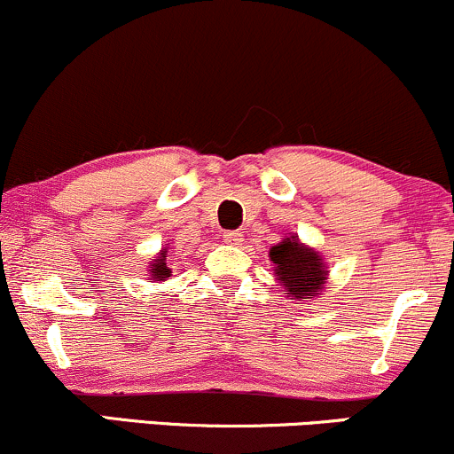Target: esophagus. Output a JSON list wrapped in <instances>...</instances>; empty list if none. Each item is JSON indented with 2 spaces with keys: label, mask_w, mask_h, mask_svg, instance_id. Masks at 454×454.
I'll list each match as a JSON object with an SVG mask.
<instances>
[{
  "label": "esophagus",
  "mask_w": 454,
  "mask_h": 454,
  "mask_svg": "<svg viewBox=\"0 0 454 454\" xmlns=\"http://www.w3.org/2000/svg\"><path fill=\"white\" fill-rule=\"evenodd\" d=\"M244 233L242 231H225L223 233V238H225V242L227 244H233V247H236V244H240L242 240H244Z\"/></svg>",
  "instance_id": "1"
}]
</instances>
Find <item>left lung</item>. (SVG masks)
Segmentation results:
<instances>
[{
	"label": "left lung",
	"instance_id": "1",
	"mask_svg": "<svg viewBox=\"0 0 454 454\" xmlns=\"http://www.w3.org/2000/svg\"><path fill=\"white\" fill-rule=\"evenodd\" d=\"M270 259L277 268L278 281L287 287V292L295 298L302 295H315V292L322 289L325 281V266L322 257L313 248L302 247L295 238H285L281 244L272 247Z\"/></svg>",
	"mask_w": 454,
	"mask_h": 454
}]
</instances>
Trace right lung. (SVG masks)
Here are the masks:
<instances>
[{"label":"right lung","instance_id":"right-lung-1","mask_svg":"<svg viewBox=\"0 0 454 454\" xmlns=\"http://www.w3.org/2000/svg\"><path fill=\"white\" fill-rule=\"evenodd\" d=\"M150 272H152V277L159 278V281H165V278L169 277V268H167V263H165V253H160V259H156V263L152 266Z\"/></svg>","mask_w":454,"mask_h":454}]
</instances>
